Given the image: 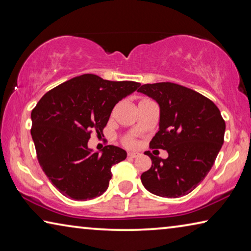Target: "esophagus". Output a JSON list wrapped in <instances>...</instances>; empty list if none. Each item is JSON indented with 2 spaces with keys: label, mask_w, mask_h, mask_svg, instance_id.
Returning <instances> with one entry per match:
<instances>
[{
  "label": "esophagus",
  "mask_w": 251,
  "mask_h": 251,
  "mask_svg": "<svg viewBox=\"0 0 251 251\" xmlns=\"http://www.w3.org/2000/svg\"><path fill=\"white\" fill-rule=\"evenodd\" d=\"M127 156L130 157V158H136V157L139 156V152H137V151H129L128 154H127Z\"/></svg>",
  "instance_id": "34e87169"
}]
</instances>
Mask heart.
<instances>
[{
	"instance_id": "b5f03b06",
	"label": "heart",
	"mask_w": 251,
	"mask_h": 251,
	"mask_svg": "<svg viewBox=\"0 0 251 251\" xmlns=\"http://www.w3.org/2000/svg\"><path fill=\"white\" fill-rule=\"evenodd\" d=\"M124 144H125L126 146H133L134 144H135V142H134V139L131 138V137H127V138L124 139Z\"/></svg>"
}]
</instances>
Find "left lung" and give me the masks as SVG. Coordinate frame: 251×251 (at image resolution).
<instances>
[{"label": "left lung", "instance_id": "1", "mask_svg": "<svg viewBox=\"0 0 251 251\" xmlns=\"http://www.w3.org/2000/svg\"><path fill=\"white\" fill-rule=\"evenodd\" d=\"M159 105V130L151 148L165 150L166 159L151 155V167L141 176L148 192L178 198L196 188L207 176L224 144L220 110L199 93L175 83L145 84L138 88Z\"/></svg>", "mask_w": 251, "mask_h": 251}]
</instances>
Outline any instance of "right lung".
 Listing matches in <instances>:
<instances>
[{
	"label": "right lung",
	"instance_id": "1",
	"mask_svg": "<svg viewBox=\"0 0 251 251\" xmlns=\"http://www.w3.org/2000/svg\"><path fill=\"white\" fill-rule=\"evenodd\" d=\"M141 84L84 74L64 82L42 97L32 110L31 135L37 159L59 193L74 201L100 196L108 188L112 168L126 151L107 145L93 152L91 133L103 134L118 101Z\"/></svg>",
	"mask_w": 251,
	"mask_h": 251
}]
</instances>
